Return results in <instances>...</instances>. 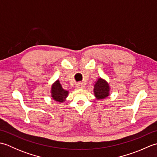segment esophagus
<instances>
[{
  "instance_id": "esophagus-1",
  "label": "esophagus",
  "mask_w": 157,
  "mask_h": 157,
  "mask_svg": "<svg viewBox=\"0 0 157 157\" xmlns=\"http://www.w3.org/2000/svg\"><path fill=\"white\" fill-rule=\"evenodd\" d=\"M77 88H78V89H84L85 88V86H84V84H83L82 83H78V84H77Z\"/></svg>"
}]
</instances>
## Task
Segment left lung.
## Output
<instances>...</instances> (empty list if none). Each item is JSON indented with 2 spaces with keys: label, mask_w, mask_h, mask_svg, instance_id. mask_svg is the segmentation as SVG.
I'll return each mask as SVG.
<instances>
[{
  "label": "left lung",
  "mask_w": 157,
  "mask_h": 157,
  "mask_svg": "<svg viewBox=\"0 0 157 157\" xmlns=\"http://www.w3.org/2000/svg\"><path fill=\"white\" fill-rule=\"evenodd\" d=\"M94 94L97 100L105 99L110 95V86L105 79L100 78L95 82Z\"/></svg>",
  "instance_id": "1"
}]
</instances>
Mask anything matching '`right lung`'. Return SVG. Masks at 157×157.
<instances>
[{"instance_id":"1","label":"right lung","mask_w":157,"mask_h":157,"mask_svg":"<svg viewBox=\"0 0 157 157\" xmlns=\"http://www.w3.org/2000/svg\"><path fill=\"white\" fill-rule=\"evenodd\" d=\"M51 93L52 98L54 101L61 103H63L66 101V98L69 94V92L62 88V86L60 84L59 79L52 84Z\"/></svg>"}]
</instances>
